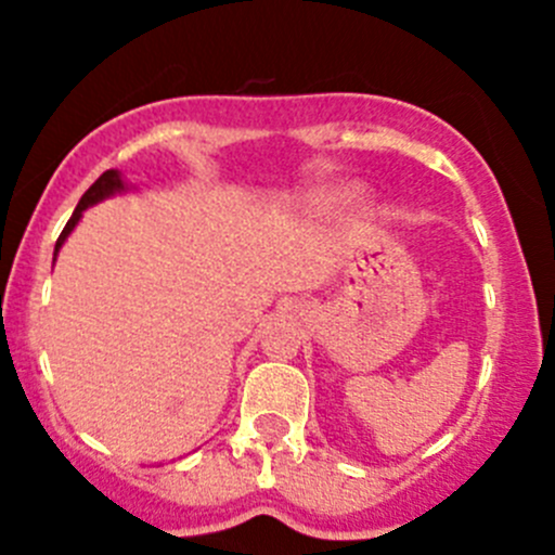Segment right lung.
Listing matches in <instances>:
<instances>
[{
  "label": "right lung",
  "instance_id": "right-lung-1",
  "mask_svg": "<svg viewBox=\"0 0 555 555\" xmlns=\"http://www.w3.org/2000/svg\"><path fill=\"white\" fill-rule=\"evenodd\" d=\"M117 190H122V179H120V173H117L115 169H109V171H104L102 177L96 179V182L91 184V188L86 190V195H82L80 198V204H77V209H75V215L69 217V222H66V228L64 231H61V236H59V242H55V251L53 255H59V249H61V244L66 242V236H69L72 231H75V225L77 222H80V217H82V211L88 209V206H93L96 204V201H102V198H106V195H112V193H117ZM55 260V257H53Z\"/></svg>",
  "mask_w": 555,
  "mask_h": 555
}]
</instances>
